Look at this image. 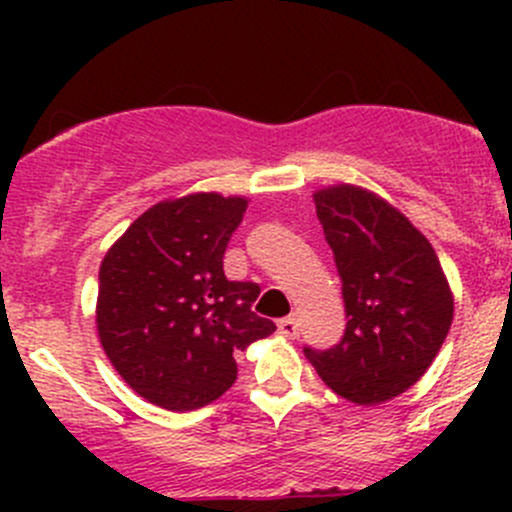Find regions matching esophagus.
Wrapping results in <instances>:
<instances>
[{
	"instance_id": "esophagus-1",
	"label": "esophagus",
	"mask_w": 512,
	"mask_h": 512,
	"mask_svg": "<svg viewBox=\"0 0 512 512\" xmlns=\"http://www.w3.org/2000/svg\"><path fill=\"white\" fill-rule=\"evenodd\" d=\"M277 329H280L282 337H287V339H297L299 337V322L294 317L280 319V322H277Z\"/></svg>"
}]
</instances>
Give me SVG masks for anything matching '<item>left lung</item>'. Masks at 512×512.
<instances>
[{"label": "left lung", "mask_w": 512, "mask_h": 512, "mask_svg": "<svg viewBox=\"0 0 512 512\" xmlns=\"http://www.w3.org/2000/svg\"><path fill=\"white\" fill-rule=\"evenodd\" d=\"M314 205L342 277L347 329L332 349L304 347V356L334 394L384 404L436 359L451 329V289L431 242L379 195L332 185Z\"/></svg>", "instance_id": "1"}]
</instances>
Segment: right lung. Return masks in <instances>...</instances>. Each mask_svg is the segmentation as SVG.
Returning a JSON list of instances; mask_svg holds the SVG:
<instances>
[{
	"instance_id": "add662e5",
	"label": "right lung",
	"mask_w": 512,
	"mask_h": 512,
	"mask_svg": "<svg viewBox=\"0 0 512 512\" xmlns=\"http://www.w3.org/2000/svg\"><path fill=\"white\" fill-rule=\"evenodd\" d=\"M245 198L195 193L141 215L98 270L103 352L128 386L168 411L213 404L237 379L235 354L275 332L257 282H230L225 247Z\"/></svg>"
}]
</instances>
